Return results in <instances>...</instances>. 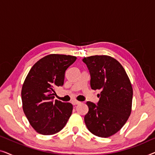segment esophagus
<instances>
[{
  "label": "esophagus",
  "instance_id": "1",
  "mask_svg": "<svg viewBox=\"0 0 155 155\" xmlns=\"http://www.w3.org/2000/svg\"><path fill=\"white\" fill-rule=\"evenodd\" d=\"M80 103H81V102H80V101H76V100H74V101H72V104H73V105L79 104H80Z\"/></svg>",
  "mask_w": 155,
  "mask_h": 155
}]
</instances>
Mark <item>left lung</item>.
<instances>
[{"instance_id":"1","label":"left lung","mask_w":155,"mask_h":155,"mask_svg":"<svg viewBox=\"0 0 155 155\" xmlns=\"http://www.w3.org/2000/svg\"><path fill=\"white\" fill-rule=\"evenodd\" d=\"M90 71L92 90H101L98 105L87 101L84 116L87 128L101 137L111 136L124 126L132 110L133 87L121 64L111 56L84 57Z\"/></svg>"}]
</instances>
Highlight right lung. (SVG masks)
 Wrapping results in <instances>:
<instances>
[{"label": "right lung", "instance_id": "add662e5", "mask_svg": "<svg viewBox=\"0 0 155 155\" xmlns=\"http://www.w3.org/2000/svg\"><path fill=\"white\" fill-rule=\"evenodd\" d=\"M77 57L49 54L31 67L22 84V109L31 127L38 133L54 135L64 128L73 111L71 103L52 99L54 87L63 86L65 72Z\"/></svg>", "mask_w": 155, "mask_h": 155}]
</instances>
